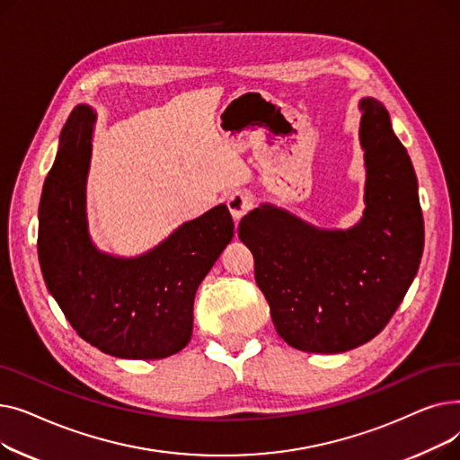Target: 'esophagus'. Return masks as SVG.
<instances>
[{
	"mask_svg": "<svg viewBox=\"0 0 460 460\" xmlns=\"http://www.w3.org/2000/svg\"><path fill=\"white\" fill-rule=\"evenodd\" d=\"M227 207L231 210V216L234 217V222H238L240 217L252 210L253 199H252V196H248V193H244V191H234L227 198Z\"/></svg>",
	"mask_w": 460,
	"mask_h": 460,
	"instance_id": "obj_1",
	"label": "esophagus"
}]
</instances>
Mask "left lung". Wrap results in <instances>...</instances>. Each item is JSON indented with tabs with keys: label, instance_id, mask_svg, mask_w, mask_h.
Returning a JSON list of instances; mask_svg holds the SVG:
<instances>
[{
	"label": "left lung",
	"instance_id": "left-lung-1",
	"mask_svg": "<svg viewBox=\"0 0 460 460\" xmlns=\"http://www.w3.org/2000/svg\"><path fill=\"white\" fill-rule=\"evenodd\" d=\"M359 108L367 207L356 227L323 231L270 205L238 226L279 337L304 352L335 354L371 341L394 317L423 253L412 162L385 108L375 99Z\"/></svg>",
	"mask_w": 460,
	"mask_h": 460
}]
</instances>
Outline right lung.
I'll return each instance as SVG.
<instances>
[{
    "instance_id": "1",
    "label": "right lung",
    "mask_w": 460,
    "mask_h": 460,
    "mask_svg": "<svg viewBox=\"0 0 460 460\" xmlns=\"http://www.w3.org/2000/svg\"><path fill=\"white\" fill-rule=\"evenodd\" d=\"M94 115L72 110L39 207V262L70 326L104 354L160 359L184 349L198 287L234 234L226 205L179 227L149 253L119 259L87 234L85 179Z\"/></svg>"
}]
</instances>
